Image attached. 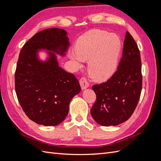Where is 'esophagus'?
I'll return each mask as SVG.
<instances>
[{"label": "esophagus", "mask_w": 161, "mask_h": 161, "mask_svg": "<svg viewBox=\"0 0 161 161\" xmlns=\"http://www.w3.org/2000/svg\"><path fill=\"white\" fill-rule=\"evenodd\" d=\"M80 86H81V89L82 90L88 88L89 86L88 81H87V80L85 79V77H82L80 79Z\"/></svg>", "instance_id": "esophagus-1"}]
</instances>
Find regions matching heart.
Instances as JSON below:
<instances>
[{
  "label": "heart",
  "instance_id": "b5f03b06",
  "mask_svg": "<svg viewBox=\"0 0 161 161\" xmlns=\"http://www.w3.org/2000/svg\"><path fill=\"white\" fill-rule=\"evenodd\" d=\"M121 49V42L115 34L104 30H91L78 38L75 53L69 54L75 67L79 69L82 61L87 62V71L97 81L108 79L114 74Z\"/></svg>",
  "mask_w": 161,
  "mask_h": 161
}]
</instances>
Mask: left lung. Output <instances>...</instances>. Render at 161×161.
I'll use <instances>...</instances> for the list:
<instances>
[{
	"label": "left lung",
	"mask_w": 161,
	"mask_h": 161,
	"mask_svg": "<svg viewBox=\"0 0 161 161\" xmlns=\"http://www.w3.org/2000/svg\"><path fill=\"white\" fill-rule=\"evenodd\" d=\"M141 69L138 46L127 31L118 70L107 82L92 87L97 101L91 114L97 123L103 126L118 125L130 118L142 91Z\"/></svg>",
	"instance_id": "left-lung-1"
}]
</instances>
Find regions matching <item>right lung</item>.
Returning <instances> with one entry per match:
<instances>
[{"instance_id": "1", "label": "right lung", "mask_w": 161, "mask_h": 161, "mask_svg": "<svg viewBox=\"0 0 161 161\" xmlns=\"http://www.w3.org/2000/svg\"><path fill=\"white\" fill-rule=\"evenodd\" d=\"M69 46L64 30L50 28L36 33L19 53L16 94L23 111L37 124L54 126L62 122L72 99L80 91L79 80L59 66L56 55L64 56ZM41 49L47 50L45 61L38 58Z\"/></svg>"}]
</instances>
